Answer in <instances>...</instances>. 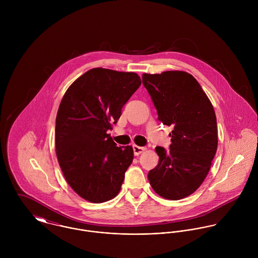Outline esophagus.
I'll return each mask as SVG.
<instances>
[{
    "instance_id": "esophagus-1",
    "label": "esophagus",
    "mask_w": 258,
    "mask_h": 258,
    "mask_svg": "<svg viewBox=\"0 0 258 258\" xmlns=\"http://www.w3.org/2000/svg\"><path fill=\"white\" fill-rule=\"evenodd\" d=\"M145 150H146V148L139 147V146H137V145H133V151H134L135 156L140 155V154H141V153H143Z\"/></svg>"
}]
</instances>
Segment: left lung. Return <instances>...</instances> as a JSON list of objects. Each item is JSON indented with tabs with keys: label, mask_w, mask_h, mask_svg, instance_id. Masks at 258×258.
<instances>
[{
	"label": "left lung",
	"mask_w": 258,
	"mask_h": 258,
	"mask_svg": "<svg viewBox=\"0 0 258 258\" xmlns=\"http://www.w3.org/2000/svg\"><path fill=\"white\" fill-rule=\"evenodd\" d=\"M142 79L159 121L174 127L170 150L156 147L159 163L149 172V182L165 199H184L198 189L211 169L218 149L216 113L191 74H144Z\"/></svg>",
	"instance_id": "left-lung-1"
}]
</instances>
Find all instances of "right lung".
<instances>
[{
  "mask_svg": "<svg viewBox=\"0 0 258 258\" xmlns=\"http://www.w3.org/2000/svg\"><path fill=\"white\" fill-rule=\"evenodd\" d=\"M140 85L137 74L98 68L63 95L55 119L56 156L67 182L88 202L104 203L120 191L133 148L117 147L107 131Z\"/></svg>",
  "mask_w": 258,
  "mask_h": 258,
  "instance_id": "1",
  "label": "right lung"
}]
</instances>
